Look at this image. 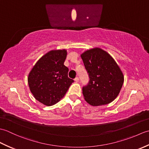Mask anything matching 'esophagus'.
Instances as JSON below:
<instances>
[{
  "instance_id": "esophagus-1",
  "label": "esophagus",
  "mask_w": 149,
  "mask_h": 149,
  "mask_svg": "<svg viewBox=\"0 0 149 149\" xmlns=\"http://www.w3.org/2000/svg\"><path fill=\"white\" fill-rule=\"evenodd\" d=\"M74 81L76 82V83H77V82H79V79L78 77H76L74 79Z\"/></svg>"
}]
</instances>
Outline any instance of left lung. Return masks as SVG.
<instances>
[{
	"instance_id": "left-lung-1",
	"label": "left lung",
	"mask_w": 149,
	"mask_h": 149,
	"mask_svg": "<svg viewBox=\"0 0 149 149\" xmlns=\"http://www.w3.org/2000/svg\"><path fill=\"white\" fill-rule=\"evenodd\" d=\"M81 56L90 78L83 88L85 100L93 106L111 102L118 96L124 80L118 65L100 48L86 50Z\"/></svg>"
}]
</instances>
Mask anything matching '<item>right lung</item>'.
<instances>
[{"mask_svg": "<svg viewBox=\"0 0 149 149\" xmlns=\"http://www.w3.org/2000/svg\"><path fill=\"white\" fill-rule=\"evenodd\" d=\"M66 50H54L42 56L28 76V84L34 98L45 106H52L65 96L74 80L68 77L64 65Z\"/></svg>", "mask_w": 149, "mask_h": 149, "instance_id": "1", "label": "right lung"}]
</instances>
